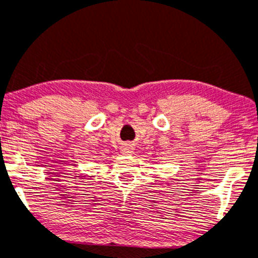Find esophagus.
Listing matches in <instances>:
<instances>
[{
	"label": "esophagus",
	"mask_w": 258,
	"mask_h": 258,
	"mask_svg": "<svg viewBox=\"0 0 258 258\" xmlns=\"http://www.w3.org/2000/svg\"><path fill=\"white\" fill-rule=\"evenodd\" d=\"M122 153H123V154H128V153H132V146L128 145V144L123 145V146H122Z\"/></svg>",
	"instance_id": "obj_1"
}]
</instances>
